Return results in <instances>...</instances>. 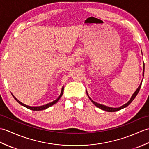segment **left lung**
<instances>
[{
    "mask_svg": "<svg viewBox=\"0 0 149 149\" xmlns=\"http://www.w3.org/2000/svg\"><path fill=\"white\" fill-rule=\"evenodd\" d=\"M141 54H142V52H141ZM143 76H144V70H145V64H144V63H143ZM141 83H142V81H141V83L140 84V86H139L138 88H137V90L135 91V92H134L133 94H132V95L131 98L130 99V100H129L127 103H125V104H123V105H122V106H120V107H108V106L102 105V104H99V103H97V102H95V101H93V100H91V98L89 97V95H88V92H87V91H86V93H87L88 97H89V99H90V100L91 101V102H92V103L94 104V105L95 106H97V107H99V108H100V109H102V110H104V111H107V112H115V111H119V110L122 109H123V108H125V107L128 106L129 105V104H130L132 102V101L134 99V98H135L136 97L137 94H138V92H139V91H140V88H141Z\"/></svg>",
    "mask_w": 149,
    "mask_h": 149,
    "instance_id": "1",
    "label": "left lung"
}]
</instances>
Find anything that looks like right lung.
<instances>
[{
  "mask_svg": "<svg viewBox=\"0 0 149 149\" xmlns=\"http://www.w3.org/2000/svg\"><path fill=\"white\" fill-rule=\"evenodd\" d=\"M63 91H64V87L63 86V88H62V89H61V93H60V95L59 96V97L58 98V99H56V100H54L53 101V102H50V103H48V104H45V105H43V106H27V105H26V104H23L22 102H21L20 100H18L17 98H16L13 95L12 93H11V95H12V96L14 97V99L17 101V102L20 104V105H22V106H24V107H27V108H28V109H31V110H33V111H41V110H44V109H47L48 108V107H50V106H52V105H54V104H55L56 103H57L58 102V100H59V99L61 97V96L63 95Z\"/></svg>",
  "mask_w": 149,
  "mask_h": 149,
  "instance_id": "1",
  "label": "right lung"
}]
</instances>
